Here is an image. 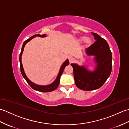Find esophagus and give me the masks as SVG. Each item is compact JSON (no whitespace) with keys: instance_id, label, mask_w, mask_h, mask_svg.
<instances>
[{"instance_id":"esophagus-1","label":"esophagus","mask_w":129,"mask_h":129,"mask_svg":"<svg viewBox=\"0 0 129 129\" xmlns=\"http://www.w3.org/2000/svg\"><path fill=\"white\" fill-rule=\"evenodd\" d=\"M69 60L70 62H72L74 61V57H72V56H69Z\"/></svg>"}]
</instances>
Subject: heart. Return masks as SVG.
<instances>
[{
  "mask_svg": "<svg viewBox=\"0 0 129 129\" xmlns=\"http://www.w3.org/2000/svg\"><path fill=\"white\" fill-rule=\"evenodd\" d=\"M84 40H85L84 43L86 46H90L92 44V39L91 38H86L85 37H80L78 38L79 42H83Z\"/></svg>",
  "mask_w": 129,
  "mask_h": 129,
  "instance_id": "heart-1",
  "label": "heart"
}]
</instances>
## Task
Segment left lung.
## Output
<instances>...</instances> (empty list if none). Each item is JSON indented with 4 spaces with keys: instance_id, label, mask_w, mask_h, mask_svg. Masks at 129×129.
I'll return each instance as SVG.
<instances>
[{
    "instance_id": "left-lung-1",
    "label": "left lung",
    "mask_w": 129,
    "mask_h": 129,
    "mask_svg": "<svg viewBox=\"0 0 129 129\" xmlns=\"http://www.w3.org/2000/svg\"><path fill=\"white\" fill-rule=\"evenodd\" d=\"M96 42L85 49L87 56H93L95 69L91 71L84 65L71 64L73 68L75 83L83 90L100 88L110 76L112 69V54L106 41L95 33H91Z\"/></svg>"
}]
</instances>
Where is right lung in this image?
I'll return each instance as SVG.
<instances>
[{"label": "right lung", "instance_id": "right-lung-1", "mask_svg": "<svg viewBox=\"0 0 129 129\" xmlns=\"http://www.w3.org/2000/svg\"><path fill=\"white\" fill-rule=\"evenodd\" d=\"M36 37L45 38V37H46V34L34 35L33 36L29 38L28 39H27L26 40H25V42H24L23 46H22V48H21V53L20 54V55H19V61H20V72H21V74H22V75L23 76V78L25 79V80L26 81L27 83H28L29 85L32 88L34 89L35 90H37V91H40V92H47L54 91V90H55L59 86V84L60 83V77H61L62 73H63V71H64L65 68L66 67L67 65L69 64V60L67 59L64 62L62 63V64L61 65V67H60L59 72L58 73V74H57L56 78L55 79V80L53 82V83H51L50 84L47 85H38V84H35L33 83V82H32L30 80L28 79V78L27 77V76L26 75L25 72H24V68L23 67V64H22V62H21V56H22V54H23V51H24V47H25V45L26 44V43H28L31 39H33L34 38Z\"/></svg>", "mask_w": 129, "mask_h": 129}]
</instances>
